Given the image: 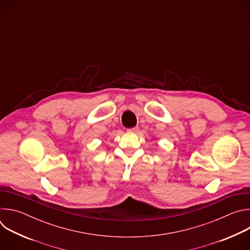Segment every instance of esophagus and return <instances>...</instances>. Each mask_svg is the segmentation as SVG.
Instances as JSON below:
<instances>
[{
  "mask_svg": "<svg viewBox=\"0 0 250 250\" xmlns=\"http://www.w3.org/2000/svg\"><path fill=\"white\" fill-rule=\"evenodd\" d=\"M127 132H130V133H135L139 130V127L138 126H135V127H131V128H127L126 129Z\"/></svg>",
  "mask_w": 250,
  "mask_h": 250,
  "instance_id": "34e87169",
  "label": "esophagus"
}]
</instances>
